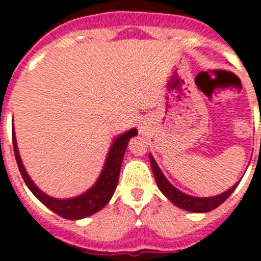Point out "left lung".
Wrapping results in <instances>:
<instances>
[{"mask_svg": "<svg viewBox=\"0 0 261 261\" xmlns=\"http://www.w3.org/2000/svg\"><path fill=\"white\" fill-rule=\"evenodd\" d=\"M149 159H150L151 170H153L154 177H155L156 186H158L159 191L167 197L175 206L183 209L187 212H192V213H206L213 209L218 208L223 201H225L234 190L238 187V183H235L231 188L222 192L221 195L211 196V197H196V196H191L188 193L181 192L180 190H177L168 181L167 177L162 172V170L159 168L158 163L155 162V159L153 158L151 154H149Z\"/></svg>", "mask_w": 261, "mask_h": 261, "instance_id": "obj_1", "label": "left lung"}]
</instances>
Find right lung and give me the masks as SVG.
I'll list each match as a JSON object with an SVG mask.
<instances>
[{
	"mask_svg": "<svg viewBox=\"0 0 261 261\" xmlns=\"http://www.w3.org/2000/svg\"><path fill=\"white\" fill-rule=\"evenodd\" d=\"M135 136H137V129L132 128L119 135L117 137H115V140L111 144L107 156H106L105 166H103L102 171L99 174L94 186L90 187L89 190L85 191L84 193L74 196V197H69V199H56V197H52V196L43 192L34 183L31 176L27 174L26 168H24L22 163V159H20L14 126L13 146L14 154H15V159H17L18 167H19L23 180L27 184L29 190L36 196V199L43 202L53 213L59 214L60 217L66 218V220L75 221L93 216V214H95L96 212L103 209L108 204V201H110L111 197L114 196L115 191H116L117 183H119L120 168H121V162H123L128 142Z\"/></svg>",
	"mask_w": 261,
	"mask_h": 261,
	"instance_id": "obj_1",
	"label": "right lung"
}]
</instances>
